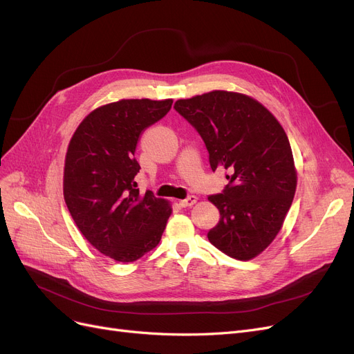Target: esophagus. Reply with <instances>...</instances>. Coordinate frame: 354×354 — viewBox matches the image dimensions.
<instances>
[{
    "label": "esophagus",
    "mask_w": 354,
    "mask_h": 354,
    "mask_svg": "<svg viewBox=\"0 0 354 354\" xmlns=\"http://www.w3.org/2000/svg\"><path fill=\"white\" fill-rule=\"evenodd\" d=\"M195 202H196V196H195V195H191V196H188V198H185V199L179 201V205H180L182 208H188V207H192Z\"/></svg>",
    "instance_id": "1"
}]
</instances>
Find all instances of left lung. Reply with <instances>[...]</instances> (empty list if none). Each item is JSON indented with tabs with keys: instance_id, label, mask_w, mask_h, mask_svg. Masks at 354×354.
<instances>
[{
	"instance_id": "1",
	"label": "left lung",
	"mask_w": 354,
	"mask_h": 354,
	"mask_svg": "<svg viewBox=\"0 0 354 354\" xmlns=\"http://www.w3.org/2000/svg\"><path fill=\"white\" fill-rule=\"evenodd\" d=\"M174 107L205 143L212 172H230L224 191L208 196L221 215L209 243L241 261L254 258L281 230L295 194L284 129L261 103L239 93L215 90Z\"/></svg>"
}]
</instances>
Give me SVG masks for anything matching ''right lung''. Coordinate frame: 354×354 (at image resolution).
Instances as JSON below:
<instances>
[{
    "label": "right lung",
    "instance_id": "right-lung-1",
    "mask_svg": "<svg viewBox=\"0 0 354 354\" xmlns=\"http://www.w3.org/2000/svg\"><path fill=\"white\" fill-rule=\"evenodd\" d=\"M174 100L132 99L102 106L74 132L64 165V201L88 243L120 263L153 250L171 207L152 191L139 194L135 158L145 130L171 110Z\"/></svg>",
    "mask_w": 354,
    "mask_h": 354
}]
</instances>
